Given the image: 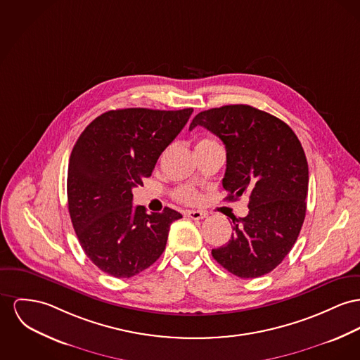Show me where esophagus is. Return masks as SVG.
<instances>
[{
	"label": "esophagus",
	"instance_id": "obj_1",
	"mask_svg": "<svg viewBox=\"0 0 360 360\" xmlns=\"http://www.w3.org/2000/svg\"><path fill=\"white\" fill-rule=\"evenodd\" d=\"M186 216L192 219H203L207 217V213L202 212V210H188V212H186Z\"/></svg>",
	"mask_w": 360,
	"mask_h": 360
}]
</instances>
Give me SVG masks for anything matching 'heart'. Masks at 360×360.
I'll list each match as a JSON object with an SVG mask.
<instances>
[{"label":"heart","mask_w":360,"mask_h":360,"mask_svg":"<svg viewBox=\"0 0 360 360\" xmlns=\"http://www.w3.org/2000/svg\"><path fill=\"white\" fill-rule=\"evenodd\" d=\"M217 144L213 139H200L195 148H200V147H206V146H213ZM176 198L184 203H195L199 200V193L196 190H193L190 186H184V187H180L177 191L174 192Z\"/></svg>","instance_id":"1"}]
</instances>
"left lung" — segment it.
<instances>
[{"mask_svg":"<svg viewBox=\"0 0 360 360\" xmlns=\"http://www.w3.org/2000/svg\"><path fill=\"white\" fill-rule=\"evenodd\" d=\"M196 125L225 144L226 200L250 198L248 214L233 218L231 240L212 255L240 278L267 274L292 250L306 217L309 165L302 143L284 121L250 105L200 112L190 131Z\"/></svg>","mask_w":360,"mask_h":360,"instance_id":"left-lung-1","label":"left lung"}]
</instances>
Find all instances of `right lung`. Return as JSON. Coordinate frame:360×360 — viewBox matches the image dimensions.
I'll list each match as a JSON object with an SVG mask.
<instances>
[{
    "mask_svg": "<svg viewBox=\"0 0 360 360\" xmlns=\"http://www.w3.org/2000/svg\"><path fill=\"white\" fill-rule=\"evenodd\" d=\"M192 112L109 110L91 121L73 146L68 210L83 251L102 271L129 278L162 255L170 224L183 216L169 207L151 214L134 207L132 188L151 176Z\"/></svg>",
    "mask_w": 360,
    "mask_h": 360,
    "instance_id": "right-lung-1",
    "label": "right lung"
}]
</instances>
